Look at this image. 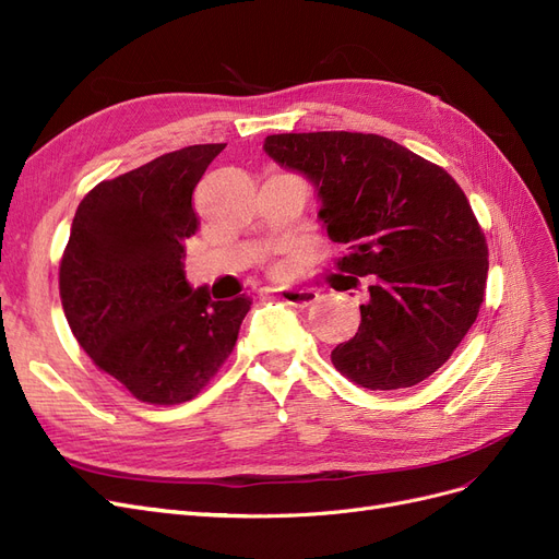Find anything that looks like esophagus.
<instances>
[{"label": "esophagus", "instance_id": "esophagus-1", "mask_svg": "<svg viewBox=\"0 0 559 559\" xmlns=\"http://www.w3.org/2000/svg\"><path fill=\"white\" fill-rule=\"evenodd\" d=\"M274 293L285 304L299 306V309H304V306H311V304L318 301V293L311 290V287H276Z\"/></svg>", "mask_w": 559, "mask_h": 559}]
</instances>
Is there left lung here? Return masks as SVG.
I'll return each mask as SVG.
<instances>
[{
  "instance_id": "obj_1",
  "label": "left lung",
  "mask_w": 559,
  "mask_h": 559,
  "mask_svg": "<svg viewBox=\"0 0 559 559\" xmlns=\"http://www.w3.org/2000/svg\"><path fill=\"white\" fill-rule=\"evenodd\" d=\"M264 151L316 186L320 221L346 243L338 272L369 278L334 367L369 390L425 381L476 322L488 281V243L455 178L378 134H272Z\"/></svg>"
}]
</instances>
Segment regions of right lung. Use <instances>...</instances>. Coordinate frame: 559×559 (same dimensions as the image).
I'll return each instance as SVG.
<instances>
[{
	"instance_id": "add662e5",
	"label": "right lung",
	"mask_w": 559,
	"mask_h": 559,
	"mask_svg": "<svg viewBox=\"0 0 559 559\" xmlns=\"http://www.w3.org/2000/svg\"><path fill=\"white\" fill-rule=\"evenodd\" d=\"M225 143H200L102 181L76 209L60 299L90 359L155 406L190 402L237 344L250 295L213 301L183 272L192 192Z\"/></svg>"
}]
</instances>
